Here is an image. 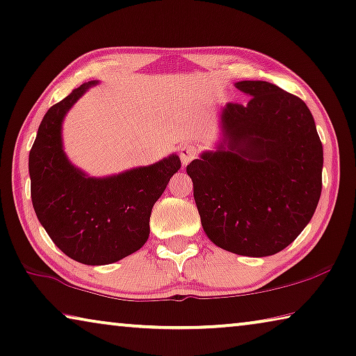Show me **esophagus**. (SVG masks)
<instances>
[{
    "label": "esophagus",
    "mask_w": 356,
    "mask_h": 356,
    "mask_svg": "<svg viewBox=\"0 0 356 356\" xmlns=\"http://www.w3.org/2000/svg\"><path fill=\"white\" fill-rule=\"evenodd\" d=\"M179 155L184 166H187V164L192 160H195L196 155H198V147L195 144H184L179 148Z\"/></svg>",
    "instance_id": "34e87169"
}]
</instances>
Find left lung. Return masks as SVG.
<instances>
[{
    "label": "left lung",
    "instance_id": "1",
    "mask_svg": "<svg viewBox=\"0 0 356 356\" xmlns=\"http://www.w3.org/2000/svg\"><path fill=\"white\" fill-rule=\"evenodd\" d=\"M227 104L225 144L187 166L201 225L225 251L273 256L309 224L321 195L323 145L305 102L267 81H240Z\"/></svg>",
    "mask_w": 356,
    "mask_h": 356
}]
</instances>
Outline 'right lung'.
Wrapping results in <instances>:
<instances>
[{
	"label": "right lung",
	"mask_w": 356,
	"mask_h": 356,
	"mask_svg": "<svg viewBox=\"0 0 356 356\" xmlns=\"http://www.w3.org/2000/svg\"><path fill=\"white\" fill-rule=\"evenodd\" d=\"M95 84L84 83L42 118L29 155L31 203L47 235L63 254L86 265L118 262L150 235L153 204L180 169L177 155L110 177H88L62 148V121Z\"/></svg>",
	"instance_id": "obj_1"
}]
</instances>
